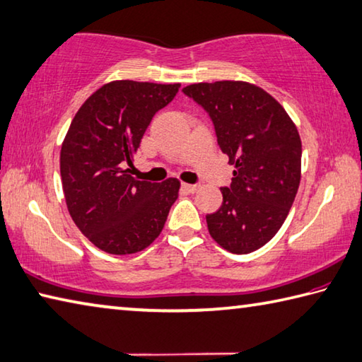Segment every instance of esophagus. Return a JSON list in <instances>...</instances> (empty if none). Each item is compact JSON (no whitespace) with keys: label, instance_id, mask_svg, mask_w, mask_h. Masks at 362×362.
Returning <instances> with one entry per match:
<instances>
[{"label":"esophagus","instance_id":"esophagus-1","mask_svg":"<svg viewBox=\"0 0 362 362\" xmlns=\"http://www.w3.org/2000/svg\"><path fill=\"white\" fill-rule=\"evenodd\" d=\"M182 189L186 190V192H189V194H195L197 190H200V184H186V182H184L182 184Z\"/></svg>","mask_w":362,"mask_h":362}]
</instances>
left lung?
Returning <instances> with one entry per match:
<instances>
[{
    "label": "left lung",
    "instance_id": "1",
    "mask_svg": "<svg viewBox=\"0 0 362 362\" xmlns=\"http://www.w3.org/2000/svg\"><path fill=\"white\" fill-rule=\"evenodd\" d=\"M209 115L217 145L235 165L221 208L206 216L209 235L231 254L272 240L287 219L301 181V139L279 102L245 81L182 88Z\"/></svg>",
    "mask_w": 362,
    "mask_h": 362
}]
</instances>
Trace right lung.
<instances>
[{
  "instance_id": "1",
  "label": "right lung",
  "mask_w": 362,
  "mask_h": 362,
  "mask_svg": "<svg viewBox=\"0 0 362 362\" xmlns=\"http://www.w3.org/2000/svg\"><path fill=\"white\" fill-rule=\"evenodd\" d=\"M180 83L110 81L75 115L61 146L66 204L75 225L107 254L148 247L178 199L180 181H139L132 158L153 117L168 105Z\"/></svg>"
}]
</instances>
